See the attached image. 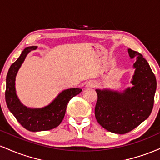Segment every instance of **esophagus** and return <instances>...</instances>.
<instances>
[{
    "mask_svg": "<svg viewBox=\"0 0 160 160\" xmlns=\"http://www.w3.org/2000/svg\"><path fill=\"white\" fill-rule=\"evenodd\" d=\"M95 86V84L94 83V82H90V83L89 84V86H91V87H94Z\"/></svg>",
    "mask_w": 160,
    "mask_h": 160,
    "instance_id": "esophagus-1",
    "label": "esophagus"
}]
</instances>
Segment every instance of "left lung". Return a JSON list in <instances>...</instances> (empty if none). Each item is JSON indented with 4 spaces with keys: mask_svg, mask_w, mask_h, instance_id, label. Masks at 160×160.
Instances as JSON below:
<instances>
[{
    "mask_svg": "<svg viewBox=\"0 0 160 160\" xmlns=\"http://www.w3.org/2000/svg\"><path fill=\"white\" fill-rule=\"evenodd\" d=\"M135 74L131 82L122 92L110 89H96L98 95L95 116L104 128L116 134H126L148 118L153 107L157 80L149 64L143 56L128 49Z\"/></svg>",
    "mask_w": 160,
    "mask_h": 160,
    "instance_id": "1",
    "label": "left lung"
}]
</instances>
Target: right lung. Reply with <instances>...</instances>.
Wrapping results in <instances>:
<instances>
[{
    "mask_svg": "<svg viewBox=\"0 0 160 160\" xmlns=\"http://www.w3.org/2000/svg\"><path fill=\"white\" fill-rule=\"evenodd\" d=\"M37 48L38 47L35 46L25 48L18 59L11 65L7 75L5 92L8 109L18 122L31 132L47 131L57 127L65 117L69 101L82 91L79 88L65 89L60 92L49 105L41 108H30L23 105L16 95V77L27 55Z\"/></svg>",
    "mask_w": 160,
    "mask_h": 160,
    "instance_id": "1",
    "label": "right lung"
}]
</instances>
